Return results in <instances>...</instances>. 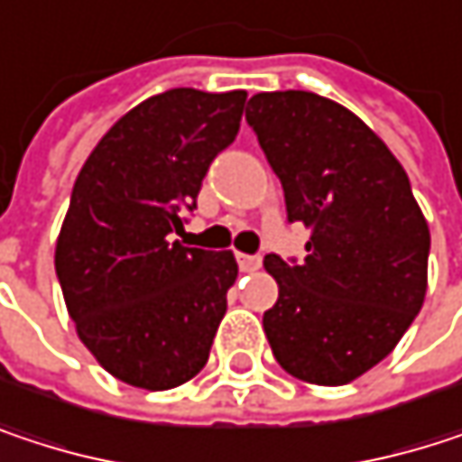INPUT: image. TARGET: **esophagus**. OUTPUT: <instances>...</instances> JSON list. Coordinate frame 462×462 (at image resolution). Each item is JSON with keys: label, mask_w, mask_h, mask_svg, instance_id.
Returning a JSON list of instances; mask_svg holds the SVG:
<instances>
[{"label": "esophagus", "mask_w": 462, "mask_h": 462, "mask_svg": "<svg viewBox=\"0 0 462 462\" xmlns=\"http://www.w3.org/2000/svg\"><path fill=\"white\" fill-rule=\"evenodd\" d=\"M237 267H240L243 273H256V270L262 267V259L254 256V254H237Z\"/></svg>", "instance_id": "34e87169"}]
</instances>
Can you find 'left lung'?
<instances>
[{
    "mask_svg": "<svg viewBox=\"0 0 462 462\" xmlns=\"http://www.w3.org/2000/svg\"><path fill=\"white\" fill-rule=\"evenodd\" d=\"M245 120L283 184L289 222L310 232L302 264L264 256L278 283L264 313L273 356L297 380L353 383L425 302L430 232L407 171L361 117L308 90L256 93Z\"/></svg>",
    "mask_w": 462,
    "mask_h": 462,
    "instance_id": "left-lung-1",
    "label": "left lung"
}]
</instances>
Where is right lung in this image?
I'll return each instance as SVG.
<instances>
[{"mask_svg":"<svg viewBox=\"0 0 462 462\" xmlns=\"http://www.w3.org/2000/svg\"><path fill=\"white\" fill-rule=\"evenodd\" d=\"M245 90L173 88L123 115L85 160L55 240L77 337L117 380L171 391L208 361L237 278L232 251L187 248L211 160L230 146Z\"/></svg>","mask_w":462,"mask_h":462,"instance_id":"right-lung-1","label":"right lung"}]
</instances>
